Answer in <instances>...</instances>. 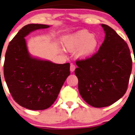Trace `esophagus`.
Returning <instances> with one entry per match:
<instances>
[{
    "mask_svg": "<svg viewBox=\"0 0 135 135\" xmlns=\"http://www.w3.org/2000/svg\"><path fill=\"white\" fill-rule=\"evenodd\" d=\"M70 71L72 72H74L75 70V69H76V66H75L74 65H73V64H71L70 66Z\"/></svg>",
    "mask_w": 135,
    "mask_h": 135,
    "instance_id": "34e87169",
    "label": "esophagus"
}]
</instances>
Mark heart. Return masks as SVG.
Wrapping results in <instances>:
<instances>
[{
    "label": "heart",
    "instance_id": "1",
    "mask_svg": "<svg viewBox=\"0 0 135 135\" xmlns=\"http://www.w3.org/2000/svg\"><path fill=\"white\" fill-rule=\"evenodd\" d=\"M65 49L72 52L78 50L76 56L81 59H86L93 56L99 45V41L93 34L81 30L74 33L65 37L63 41ZM63 52V50H61Z\"/></svg>",
    "mask_w": 135,
    "mask_h": 135
}]
</instances>
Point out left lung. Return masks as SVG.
<instances>
[{"label": "left lung", "instance_id": "obj_1", "mask_svg": "<svg viewBox=\"0 0 135 135\" xmlns=\"http://www.w3.org/2000/svg\"><path fill=\"white\" fill-rule=\"evenodd\" d=\"M102 26L105 37L99 50L76 61L78 68L75 70L81 96L97 108L110 105L124 96L133 64L127 42L110 26Z\"/></svg>", "mask_w": 135, "mask_h": 135}]
</instances>
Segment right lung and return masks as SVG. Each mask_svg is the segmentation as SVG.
Here are the masks:
<instances>
[{"instance_id":"right-lung-1","label":"right lung","mask_w":135,"mask_h":135,"mask_svg":"<svg viewBox=\"0 0 135 135\" xmlns=\"http://www.w3.org/2000/svg\"><path fill=\"white\" fill-rule=\"evenodd\" d=\"M50 27L30 24L19 31L5 55L4 76L13 98L30 110H44L56 101L70 75V63L56 64L30 56L25 37L32 31Z\"/></svg>"}]
</instances>
